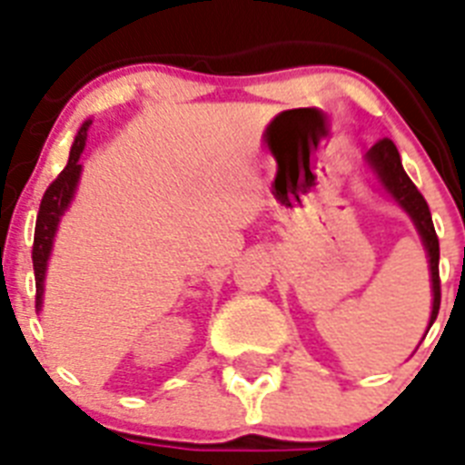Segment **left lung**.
Instances as JSON below:
<instances>
[{
	"mask_svg": "<svg viewBox=\"0 0 465 465\" xmlns=\"http://www.w3.org/2000/svg\"><path fill=\"white\" fill-rule=\"evenodd\" d=\"M365 164L372 173H375L377 183L384 188V193L394 200L396 205L401 207L403 213L409 214L413 226H416L418 236H420L422 245H425V252H428V265H430V282H432V312H430L428 330L432 327V322L437 320V312H440V241H437L435 226H432V214H430V207L425 203V198L420 195V191L416 188V183L409 179V173L403 172L401 157H399V150H396L394 143L390 138L375 143L365 153ZM428 334V331H425Z\"/></svg>",
	"mask_w": 465,
	"mask_h": 465,
	"instance_id": "1",
	"label": "left lung"
}]
</instances>
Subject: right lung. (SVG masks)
Masks as SVG:
<instances>
[{
  "mask_svg": "<svg viewBox=\"0 0 465 465\" xmlns=\"http://www.w3.org/2000/svg\"><path fill=\"white\" fill-rule=\"evenodd\" d=\"M90 119L78 128V134L71 145L69 162L64 172L56 176L49 188L45 191L43 203H40V213H37L35 222V241H33V270H35V311H43V296H45V277H47V262L52 255V245H54L56 229L62 222L64 213L71 207V200L75 195L78 181H81L83 164L81 160L83 150H85V141H88Z\"/></svg>",
  "mask_w": 465,
  "mask_h": 465,
  "instance_id": "right-lung-1",
  "label": "right lung"
}]
</instances>
